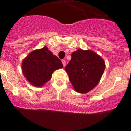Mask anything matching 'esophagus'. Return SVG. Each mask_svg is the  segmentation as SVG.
<instances>
[{"mask_svg": "<svg viewBox=\"0 0 131 131\" xmlns=\"http://www.w3.org/2000/svg\"><path fill=\"white\" fill-rule=\"evenodd\" d=\"M62 63H63V66L65 67V66H66V60H62Z\"/></svg>", "mask_w": 131, "mask_h": 131, "instance_id": "34e87169", "label": "esophagus"}]
</instances>
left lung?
Returning a JSON list of instances; mask_svg holds the SVG:
<instances>
[{"label": "left lung", "mask_w": 131, "mask_h": 131, "mask_svg": "<svg viewBox=\"0 0 131 131\" xmlns=\"http://www.w3.org/2000/svg\"><path fill=\"white\" fill-rule=\"evenodd\" d=\"M104 60L94 52L78 49L71 54L66 71L75 91L89 92L96 86L104 71Z\"/></svg>", "instance_id": "1"}]
</instances>
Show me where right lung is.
I'll use <instances>...</instances> for the list:
<instances>
[{"label":"right lung","instance_id":"add662e5","mask_svg":"<svg viewBox=\"0 0 131 131\" xmlns=\"http://www.w3.org/2000/svg\"><path fill=\"white\" fill-rule=\"evenodd\" d=\"M62 68L60 59L47 47L30 52L21 63L24 77L29 83L37 87L43 86L51 79L55 70Z\"/></svg>","mask_w":131,"mask_h":131}]
</instances>
